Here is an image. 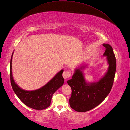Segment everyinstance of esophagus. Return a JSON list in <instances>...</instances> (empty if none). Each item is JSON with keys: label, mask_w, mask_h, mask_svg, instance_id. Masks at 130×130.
I'll return each instance as SVG.
<instances>
[{"label": "esophagus", "mask_w": 130, "mask_h": 130, "mask_svg": "<svg viewBox=\"0 0 130 130\" xmlns=\"http://www.w3.org/2000/svg\"><path fill=\"white\" fill-rule=\"evenodd\" d=\"M72 73L71 71H64L63 73V77L64 79H68L71 77Z\"/></svg>", "instance_id": "34e87169"}]
</instances>
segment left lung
<instances>
[{"instance_id":"left-lung-1","label":"left lung","mask_w":130,"mask_h":130,"mask_svg":"<svg viewBox=\"0 0 130 130\" xmlns=\"http://www.w3.org/2000/svg\"><path fill=\"white\" fill-rule=\"evenodd\" d=\"M105 47L104 56H107L109 64L108 71L96 83H87L79 69H77L71 79L67 81L72 89L69 105L78 112H86L102 103L112 89L116 72V63L113 51L109 44H103Z\"/></svg>"}]
</instances>
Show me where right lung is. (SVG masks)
Returning a JSON list of instances; mask_svg holds the SVG:
<instances>
[{"label":"right lung","instance_id":"right-lung-1","mask_svg":"<svg viewBox=\"0 0 130 130\" xmlns=\"http://www.w3.org/2000/svg\"><path fill=\"white\" fill-rule=\"evenodd\" d=\"M10 60V78L11 84L17 96L25 105L35 110H43L47 108L51 104L53 94L64 83L62 76L63 70L57 74L48 83L39 89L34 91H25L21 89L15 83L12 75V57Z\"/></svg>","mask_w":130,"mask_h":130}]
</instances>
